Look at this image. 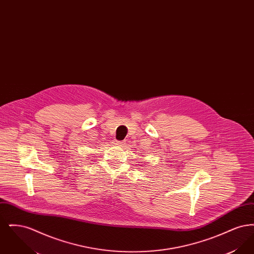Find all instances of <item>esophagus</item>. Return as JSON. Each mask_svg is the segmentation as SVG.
Segmentation results:
<instances>
[{"mask_svg":"<svg viewBox=\"0 0 254 254\" xmlns=\"http://www.w3.org/2000/svg\"><path fill=\"white\" fill-rule=\"evenodd\" d=\"M124 143H125L124 141H123V142H120V141H115V142H114L115 145H119V146H122V145H124Z\"/></svg>","mask_w":254,"mask_h":254,"instance_id":"esophagus-1","label":"esophagus"}]
</instances>
